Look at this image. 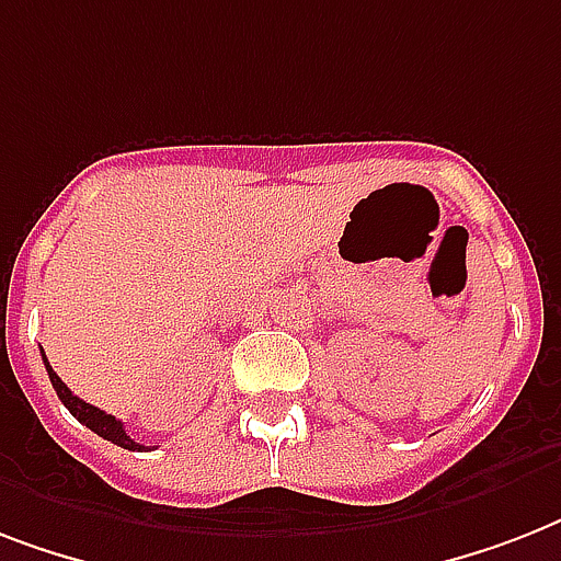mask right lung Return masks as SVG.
Here are the masks:
<instances>
[{
  "mask_svg": "<svg viewBox=\"0 0 561 561\" xmlns=\"http://www.w3.org/2000/svg\"><path fill=\"white\" fill-rule=\"evenodd\" d=\"M43 364H46L48 369V378H51V387H55L57 399L64 401L66 408H69V413H72L78 422H83V425L90 427V431H95L99 436H104V439H110V443L122 445V448H127V451H136V448H145V445L134 443L130 436L125 434V425L118 422L116 416H110V413H104V410L92 408V404H87L83 399H78L69 387H66L64 381H60V375L55 373V369L48 367L46 355H43Z\"/></svg>",
  "mask_w": 561,
  "mask_h": 561,
  "instance_id": "obj_1",
  "label": "right lung"
}]
</instances>
